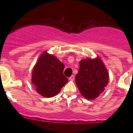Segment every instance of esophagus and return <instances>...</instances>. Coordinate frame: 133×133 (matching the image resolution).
Segmentation results:
<instances>
[{"mask_svg":"<svg viewBox=\"0 0 133 133\" xmlns=\"http://www.w3.org/2000/svg\"><path fill=\"white\" fill-rule=\"evenodd\" d=\"M74 79H75V76H74V75H72L71 77H70L69 78V80L70 81H73Z\"/></svg>","mask_w":133,"mask_h":133,"instance_id":"34e87169","label":"esophagus"}]
</instances>
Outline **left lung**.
Masks as SVG:
<instances>
[{"mask_svg": "<svg viewBox=\"0 0 133 133\" xmlns=\"http://www.w3.org/2000/svg\"><path fill=\"white\" fill-rule=\"evenodd\" d=\"M80 68L75 82L80 92L87 99L97 98L109 83V72L100 57L84 58L79 62Z\"/></svg>", "mask_w": 133, "mask_h": 133, "instance_id": "1", "label": "left lung"}]
</instances>
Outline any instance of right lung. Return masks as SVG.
Wrapping results in <instances>:
<instances>
[{
    "label": "right lung",
    "instance_id": "obj_1",
    "mask_svg": "<svg viewBox=\"0 0 133 133\" xmlns=\"http://www.w3.org/2000/svg\"><path fill=\"white\" fill-rule=\"evenodd\" d=\"M64 65L53 55L44 51L32 71V84L36 92L46 98L55 97L68 82L63 75Z\"/></svg>",
    "mask_w": 133,
    "mask_h": 133
}]
</instances>
